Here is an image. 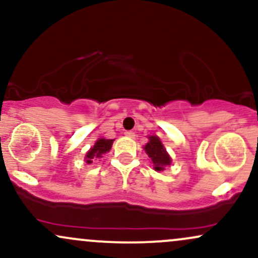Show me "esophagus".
<instances>
[{
	"instance_id": "1",
	"label": "esophagus",
	"mask_w": 258,
	"mask_h": 258,
	"mask_svg": "<svg viewBox=\"0 0 258 258\" xmlns=\"http://www.w3.org/2000/svg\"><path fill=\"white\" fill-rule=\"evenodd\" d=\"M125 136H126V137H130V138H135L136 133L133 132V131H126L125 132Z\"/></svg>"
}]
</instances>
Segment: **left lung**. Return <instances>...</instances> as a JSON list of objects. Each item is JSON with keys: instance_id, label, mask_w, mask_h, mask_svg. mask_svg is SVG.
Segmentation results:
<instances>
[{"instance_id": "8db88e82", "label": "left lung", "mask_w": 258, "mask_h": 258, "mask_svg": "<svg viewBox=\"0 0 258 258\" xmlns=\"http://www.w3.org/2000/svg\"><path fill=\"white\" fill-rule=\"evenodd\" d=\"M149 142L144 147V150L152 160L155 171H164L167 165L171 164V158L168 155L161 141L156 136H150Z\"/></svg>"}]
</instances>
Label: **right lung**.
Wrapping results in <instances>:
<instances>
[{
	"mask_svg": "<svg viewBox=\"0 0 258 258\" xmlns=\"http://www.w3.org/2000/svg\"><path fill=\"white\" fill-rule=\"evenodd\" d=\"M112 142H114V139H98V141L94 143V146L88 150L87 154H86V162H87V164H92V162H93V159L102 158L103 154L108 153L109 150L111 149Z\"/></svg>",
	"mask_w": 258,
	"mask_h": 258,
	"instance_id": "add662e5",
	"label": "right lung"
}]
</instances>
